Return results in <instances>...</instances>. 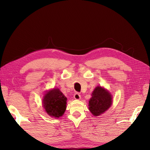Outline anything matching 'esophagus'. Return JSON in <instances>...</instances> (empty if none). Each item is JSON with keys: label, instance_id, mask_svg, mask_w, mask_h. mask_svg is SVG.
Here are the masks:
<instances>
[{"label": "esophagus", "instance_id": "esophagus-1", "mask_svg": "<svg viewBox=\"0 0 150 150\" xmlns=\"http://www.w3.org/2000/svg\"><path fill=\"white\" fill-rule=\"evenodd\" d=\"M74 98L75 99H79L81 98V95L79 93H76L74 94Z\"/></svg>", "mask_w": 150, "mask_h": 150}]
</instances>
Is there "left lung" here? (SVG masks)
<instances>
[{"instance_id":"8db88e82","label":"left lung","mask_w":150,"mask_h":150,"mask_svg":"<svg viewBox=\"0 0 150 150\" xmlns=\"http://www.w3.org/2000/svg\"><path fill=\"white\" fill-rule=\"evenodd\" d=\"M112 103V97L107 90L98 86L92 93L89 101V110L94 116H99L106 111Z\"/></svg>"}]
</instances>
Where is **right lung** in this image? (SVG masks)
<instances>
[{"label": "right lung", "mask_w": 150, "mask_h": 150, "mask_svg": "<svg viewBox=\"0 0 150 150\" xmlns=\"http://www.w3.org/2000/svg\"><path fill=\"white\" fill-rule=\"evenodd\" d=\"M67 98L59 89L49 91L45 94L43 106L47 114L54 117H59L66 109Z\"/></svg>", "instance_id": "add662e5"}]
</instances>
